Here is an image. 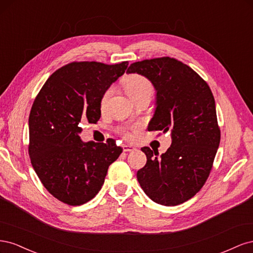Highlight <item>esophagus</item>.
Masks as SVG:
<instances>
[{"mask_svg": "<svg viewBox=\"0 0 253 253\" xmlns=\"http://www.w3.org/2000/svg\"><path fill=\"white\" fill-rule=\"evenodd\" d=\"M122 149H124L125 152H132V151L136 150V148L133 147V145H131V144H124L122 145Z\"/></svg>", "mask_w": 253, "mask_h": 253, "instance_id": "34e87169", "label": "esophagus"}]
</instances>
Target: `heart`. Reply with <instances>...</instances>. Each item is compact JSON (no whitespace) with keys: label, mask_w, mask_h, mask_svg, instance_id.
<instances>
[{"label":"heart","mask_w":253,"mask_h":253,"mask_svg":"<svg viewBox=\"0 0 253 253\" xmlns=\"http://www.w3.org/2000/svg\"><path fill=\"white\" fill-rule=\"evenodd\" d=\"M124 85L127 95L131 97L134 101L144 96L152 97L153 93H154V86H153L152 82L141 75L127 76L124 81ZM113 90H114L113 87H109L103 93L100 100L101 109H104V106L106 105V103H108L110 97L113 94ZM134 131H137V127H134ZM125 137L127 139H132L134 138V135L131 132H126Z\"/></svg>","instance_id":"b5f03b06"}]
</instances>
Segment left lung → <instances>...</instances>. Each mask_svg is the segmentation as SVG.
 <instances>
[{
    "mask_svg": "<svg viewBox=\"0 0 253 253\" xmlns=\"http://www.w3.org/2000/svg\"><path fill=\"white\" fill-rule=\"evenodd\" d=\"M126 73L144 76L156 90L149 131H170L172 137L171 147L160 157L158 152L141 148L147 164L137 179L153 202L180 205L205 185L219 145L212 91L192 68L170 57L135 62Z\"/></svg>",
    "mask_w": 253,
    "mask_h": 253,
    "instance_id": "8db88e82",
    "label": "left lung"
}]
</instances>
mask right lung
I'll return each instance as SVG.
<instances>
[{
	"instance_id": "obj_1",
	"label": "right lung",
	"mask_w": 253,
	"mask_h": 253,
	"mask_svg": "<svg viewBox=\"0 0 253 253\" xmlns=\"http://www.w3.org/2000/svg\"><path fill=\"white\" fill-rule=\"evenodd\" d=\"M127 65V61L70 63L50 76L35 99L28 119L30 162L43 186L60 202L80 206L94 198L110 165L121 154L114 139L83 142L79 134L82 121L100 119L103 93Z\"/></svg>"
}]
</instances>
